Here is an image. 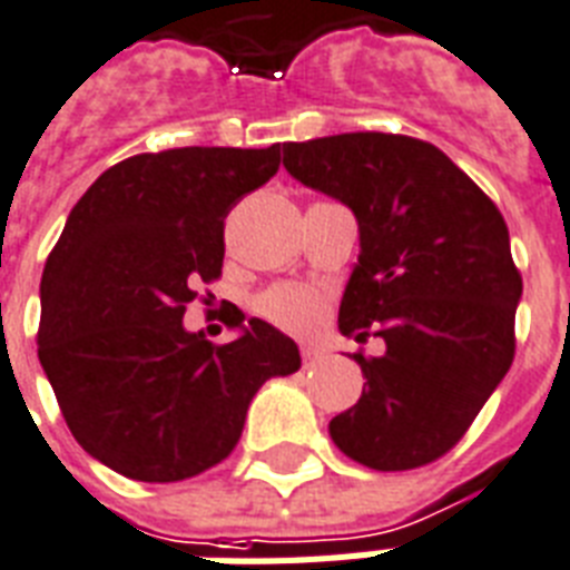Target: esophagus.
<instances>
[{
    "mask_svg": "<svg viewBox=\"0 0 570 570\" xmlns=\"http://www.w3.org/2000/svg\"><path fill=\"white\" fill-rule=\"evenodd\" d=\"M322 361V348L316 346H302V364L304 370H311V366H316Z\"/></svg>",
    "mask_w": 570,
    "mask_h": 570,
    "instance_id": "obj_1",
    "label": "esophagus"
}]
</instances>
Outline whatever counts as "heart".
Instances as JSON below:
<instances>
[{
    "label": "heart",
    "mask_w": 570,
    "mask_h": 570,
    "mask_svg": "<svg viewBox=\"0 0 570 570\" xmlns=\"http://www.w3.org/2000/svg\"><path fill=\"white\" fill-rule=\"evenodd\" d=\"M259 313L277 328L311 334L325 320V298L311 286H275L259 298Z\"/></svg>",
    "instance_id": "obj_1"
}]
</instances>
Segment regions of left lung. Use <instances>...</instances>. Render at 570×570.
Wrapping results in <instances>:
<instances>
[{"mask_svg":"<svg viewBox=\"0 0 570 570\" xmlns=\"http://www.w3.org/2000/svg\"><path fill=\"white\" fill-rule=\"evenodd\" d=\"M284 168L355 213L361 257L340 331L384 340L357 352L364 393L331 441L373 470H414L455 446L514 361L523 281L494 200L429 141L393 132L289 141Z\"/></svg>","mask_w":570,"mask_h":570,"instance_id":"1","label":"left lung"}]
</instances>
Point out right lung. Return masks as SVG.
Listing matches in <instances>:
<instances>
[{"label": "right lung", "instance_id": "right-lung-1", "mask_svg": "<svg viewBox=\"0 0 570 570\" xmlns=\"http://www.w3.org/2000/svg\"><path fill=\"white\" fill-rule=\"evenodd\" d=\"M281 168V145L174 147L111 165L70 209L40 277L38 357L88 455L138 482H180L239 443L254 393L302 366L263 320L215 346L183 328L222 277L224 218Z\"/></svg>", "mask_w": 570, "mask_h": 570}]
</instances>
